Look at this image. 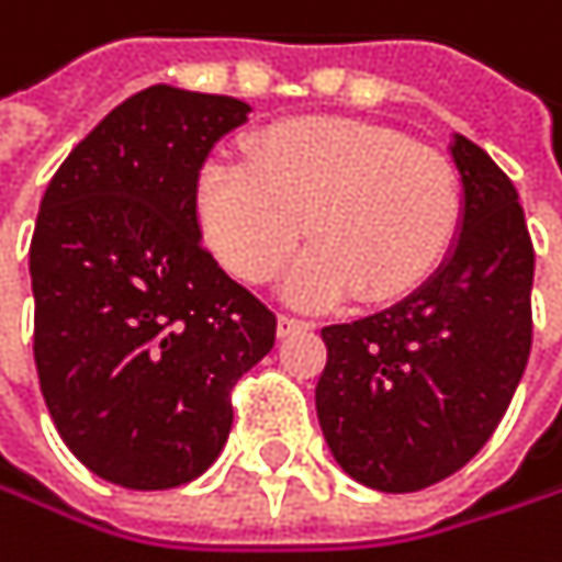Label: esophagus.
Here are the masks:
<instances>
[{"instance_id": "esophagus-1", "label": "esophagus", "mask_w": 562, "mask_h": 562, "mask_svg": "<svg viewBox=\"0 0 562 562\" xmlns=\"http://www.w3.org/2000/svg\"><path fill=\"white\" fill-rule=\"evenodd\" d=\"M303 329H313V323L310 319H300V316H286V313L276 319V333L283 336V339L293 336V333H303Z\"/></svg>"}]
</instances>
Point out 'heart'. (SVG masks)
Masks as SVG:
<instances>
[{
  "label": "heart",
  "mask_w": 562,
  "mask_h": 562,
  "mask_svg": "<svg viewBox=\"0 0 562 562\" xmlns=\"http://www.w3.org/2000/svg\"><path fill=\"white\" fill-rule=\"evenodd\" d=\"M200 233L243 283L279 272L303 233L286 296L333 306L356 290L398 300L445 262L464 220L458 167L392 127L293 117L259 131L246 164L213 157L193 187Z\"/></svg>",
  "instance_id": "1"
}]
</instances>
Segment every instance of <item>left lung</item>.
Returning a JSON list of instances; mask_svg holds the SVG:
<instances>
[{"mask_svg":"<svg viewBox=\"0 0 562 562\" xmlns=\"http://www.w3.org/2000/svg\"><path fill=\"white\" fill-rule=\"evenodd\" d=\"M451 157L464 220L441 269L392 310L323 329V435L349 477L385 494L425 491L491 441L533 342V243L517 190L461 134Z\"/></svg>","mask_w":562,"mask_h":562,"instance_id":"left-lung-1","label":"left lung"}]
</instances>
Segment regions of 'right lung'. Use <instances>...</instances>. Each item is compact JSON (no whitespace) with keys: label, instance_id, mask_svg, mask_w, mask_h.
I'll return each instance as SVG.
<instances>
[{"label":"right lung","instance_id":"right-lung-1","mask_svg":"<svg viewBox=\"0 0 562 562\" xmlns=\"http://www.w3.org/2000/svg\"><path fill=\"white\" fill-rule=\"evenodd\" d=\"M249 114L154 85L55 170L29 272L35 369L68 451L131 491L200 477L226 445L229 392L276 342V316L200 243L196 173Z\"/></svg>","mask_w":562,"mask_h":562}]
</instances>
